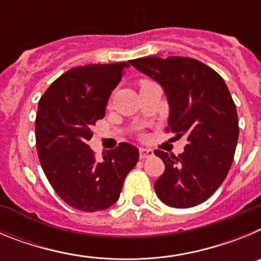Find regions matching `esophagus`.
I'll list each match as a JSON object with an SVG mask.
<instances>
[{"mask_svg": "<svg viewBox=\"0 0 261 261\" xmlns=\"http://www.w3.org/2000/svg\"><path fill=\"white\" fill-rule=\"evenodd\" d=\"M153 150L151 149H147V147H140V158L146 159L153 156Z\"/></svg>", "mask_w": 261, "mask_h": 261, "instance_id": "34e87169", "label": "esophagus"}]
</instances>
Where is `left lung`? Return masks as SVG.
<instances>
[{"mask_svg":"<svg viewBox=\"0 0 261 261\" xmlns=\"http://www.w3.org/2000/svg\"><path fill=\"white\" fill-rule=\"evenodd\" d=\"M129 64L165 89L170 105L166 132L188 138L177 156L154 151L166 166L154 183L156 196L172 208L201 204L225 180L238 142V114L225 81L191 57L151 56Z\"/></svg>","mask_w":261,"mask_h":261,"instance_id":"8db88e82","label":"left lung"}]
</instances>
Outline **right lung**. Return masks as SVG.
Listing matches in <instances>:
<instances>
[{"instance_id": "obj_1", "label": "right lung", "mask_w": 261, "mask_h": 261, "mask_svg": "<svg viewBox=\"0 0 261 261\" xmlns=\"http://www.w3.org/2000/svg\"><path fill=\"white\" fill-rule=\"evenodd\" d=\"M126 66L114 62L71 68L39 100L35 136L41 168L55 192L78 211H105L114 205L138 162V149L126 142L107 151L102 161L87 145Z\"/></svg>"}]
</instances>
